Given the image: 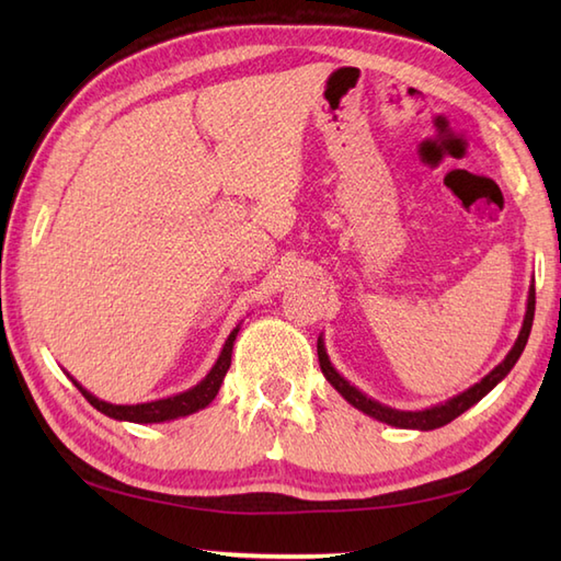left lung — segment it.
Here are the masks:
<instances>
[{
    "label": "left lung",
    "mask_w": 561,
    "mask_h": 561,
    "mask_svg": "<svg viewBox=\"0 0 561 561\" xmlns=\"http://www.w3.org/2000/svg\"><path fill=\"white\" fill-rule=\"evenodd\" d=\"M533 316H535V284H530V291H528V308H526V318H523V328L518 332V340L514 347H511V352L506 354V359L499 364L494 371L486 374L480 383H474L472 388H468L465 392H460V396L450 398L446 402L436 404V408H428V410H420V412H404V410H392L388 408V404H380L371 398H366L364 392L359 388H354L347 378H342L335 366L330 364L328 359V352H325V344L323 340L318 337V362H320V371H323V376L330 380V386L335 388L340 396L347 400L350 404H354L356 410H362L364 414L374 416V420L378 422H386L390 426H400V428H420V432H432V428H438L444 426L448 422L456 420V416H460L465 410H470L472 404H478L486 392H490L499 380H504L506 374L511 371V368L516 366L518 356L523 354V350H526V342L530 337V328H533Z\"/></svg>",
    "instance_id": "left-lung-1"
}]
</instances>
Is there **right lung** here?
I'll use <instances>...</instances> for the list:
<instances>
[{
    "mask_svg": "<svg viewBox=\"0 0 561 561\" xmlns=\"http://www.w3.org/2000/svg\"><path fill=\"white\" fill-rule=\"evenodd\" d=\"M238 330L241 328H233L229 340H226L217 364L211 366V371L202 378L195 388L178 392V396H173V398L141 402V404H113V402H105V400H99L96 396H91V392L87 388H81V383H77L75 378L71 376L69 378H71V383L81 390V396L87 398L93 408L103 412L105 416H113V420H121V422H137V424L171 422V420H178V416H187L202 408H207V404L217 398V392L224 383V376L231 366V352H233V342H236Z\"/></svg>",
    "mask_w": 561,
    "mask_h": 561,
    "instance_id": "right-lung-1",
    "label": "right lung"
}]
</instances>
